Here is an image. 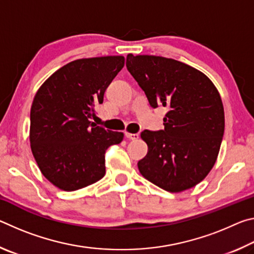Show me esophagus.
<instances>
[{
	"label": "esophagus",
	"mask_w": 254,
	"mask_h": 254,
	"mask_svg": "<svg viewBox=\"0 0 254 254\" xmlns=\"http://www.w3.org/2000/svg\"><path fill=\"white\" fill-rule=\"evenodd\" d=\"M126 136L130 140H137L140 137V135L137 134V133H128V132H126Z\"/></svg>",
	"instance_id": "esophagus-1"
}]
</instances>
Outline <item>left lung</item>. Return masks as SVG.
Instances as JSON below:
<instances>
[{
	"instance_id": "left-lung-1",
	"label": "left lung",
	"mask_w": 254,
	"mask_h": 254,
	"mask_svg": "<svg viewBox=\"0 0 254 254\" xmlns=\"http://www.w3.org/2000/svg\"><path fill=\"white\" fill-rule=\"evenodd\" d=\"M127 68L153 109L165 106V130H145L148 153L140 174L170 192L196 186L212 170L220 152L225 119L217 88L207 76L178 60L128 54Z\"/></svg>"
}]
</instances>
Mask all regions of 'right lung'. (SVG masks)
I'll return each mask as SVG.
<instances>
[{
    "label": "right lung",
    "instance_id": "1",
    "mask_svg": "<svg viewBox=\"0 0 254 254\" xmlns=\"http://www.w3.org/2000/svg\"><path fill=\"white\" fill-rule=\"evenodd\" d=\"M123 66V56L74 60L55 71L33 98L31 151L42 175L62 190H77L104 177L105 151L123 140L122 132L91 121Z\"/></svg>",
    "mask_w": 254,
    "mask_h": 254
}]
</instances>
